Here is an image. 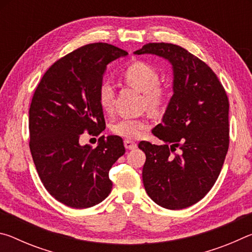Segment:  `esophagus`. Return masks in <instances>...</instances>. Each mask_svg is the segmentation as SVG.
Segmentation results:
<instances>
[{
	"mask_svg": "<svg viewBox=\"0 0 252 252\" xmlns=\"http://www.w3.org/2000/svg\"><path fill=\"white\" fill-rule=\"evenodd\" d=\"M125 147L127 149V150H132V149L136 148V143L131 141V140H125Z\"/></svg>",
	"mask_w": 252,
	"mask_h": 252,
	"instance_id": "1",
	"label": "esophagus"
}]
</instances>
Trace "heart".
Segmentation results:
<instances>
[{
	"label": "heart",
	"mask_w": 252,
	"mask_h": 252,
	"mask_svg": "<svg viewBox=\"0 0 252 252\" xmlns=\"http://www.w3.org/2000/svg\"><path fill=\"white\" fill-rule=\"evenodd\" d=\"M123 78L142 92L143 103L152 112H160L164 108L168 101V90L159 83L160 76L155 66L144 61H135L123 71ZM97 100L104 112H111L114 102L113 85L106 81L102 82L97 89ZM146 129L148 122L144 119H122L111 127L114 134L126 139H136Z\"/></svg>",
	"instance_id": "heart-1"
}]
</instances>
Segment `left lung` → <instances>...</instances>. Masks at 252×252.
I'll return each instance as SVG.
<instances>
[{"mask_svg":"<svg viewBox=\"0 0 252 252\" xmlns=\"http://www.w3.org/2000/svg\"><path fill=\"white\" fill-rule=\"evenodd\" d=\"M173 67V95L152 133L164 142L141 141L143 186L157 204L180 210L200 201L218 179L229 148V100L211 67L181 46L148 43ZM178 152H176V150Z\"/></svg>","mask_w":252,"mask_h":252,"instance_id":"obj_1","label":"left lung"}]
</instances>
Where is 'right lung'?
<instances>
[{
  "label": "right lung",
  "mask_w": 252,
  "mask_h": 252,
  "mask_svg": "<svg viewBox=\"0 0 252 252\" xmlns=\"http://www.w3.org/2000/svg\"><path fill=\"white\" fill-rule=\"evenodd\" d=\"M127 52L108 43H92L59 59L34 92L29 110L30 150L48 192L67 207L95 206L112 189L109 171L125 155L122 138H99L92 149L79 140L84 132L105 129L97 100L106 65Z\"/></svg>",
  "instance_id": "add662e5"
}]
</instances>
